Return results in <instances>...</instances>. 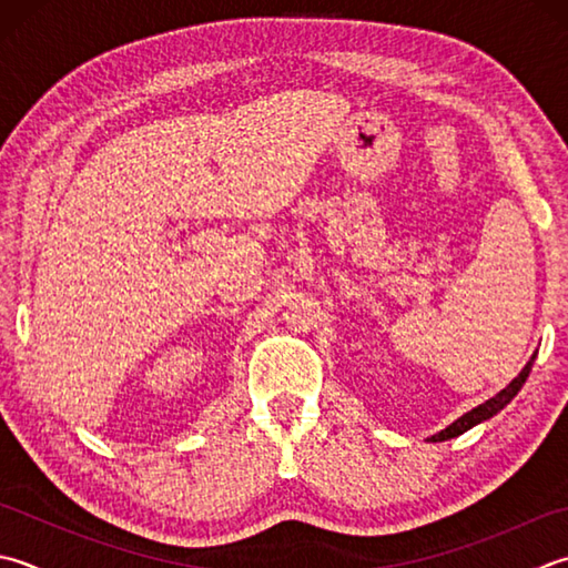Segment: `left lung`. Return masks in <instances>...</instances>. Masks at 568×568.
Segmentation results:
<instances>
[{"label":"left lung","instance_id":"obj_1","mask_svg":"<svg viewBox=\"0 0 568 568\" xmlns=\"http://www.w3.org/2000/svg\"><path fill=\"white\" fill-rule=\"evenodd\" d=\"M535 359H537V354H531V359L527 362V366L525 369H521L513 382H509L503 392H499L497 396H493V398H487L485 404H480L477 408H473V410H468V414L465 416H460L458 420H453V424L446 428V430H440V433H436V436H430V440L433 443H438V440H448V438H458L460 433H465V430H470L473 426H477V424H483V420H487V418H493L497 410H503L509 402H513V398L517 396V392L521 386H525V382H527V376H529V372H531V364H535Z\"/></svg>","mask_w":568,"mask_h":568}]
</instances>
